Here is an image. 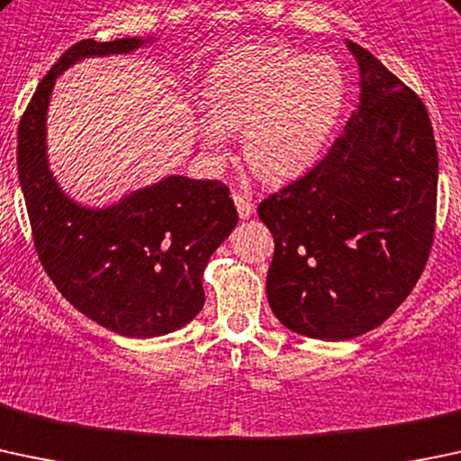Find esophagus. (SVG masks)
Instances as JSON below:
<instances>
[{"mask_svg":"<svg viewBox=\"0 0 461 461\" xmlns=\"http://www.w3.org/2000/svg\"><path fill=\"white\" fill-rule=\"evenodd\" d=\"M231 198L236 203V210H239L240 218H249L254 214V201H251L249 194L245 192H231Z\"/></svg>","mask_w":461,"mask_h":461,"instance_id":"1","label":"esophagus"}]
</instances>
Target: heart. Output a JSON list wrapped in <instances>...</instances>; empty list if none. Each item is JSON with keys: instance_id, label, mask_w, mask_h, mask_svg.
I'll return each instance as SVG.
<instances>
[{"instance_id": "obj_1", "label": "heart", "mask_w": 461, "mask_h": 461, "mask_svg": "<svg viewBox=\"0 0 461 461\" xmlns=\"http://www.w3.org/2000/svg\"><path fill=\"white\" fill-rule=\"evenodd\" d=\"M347 101L345 70L329 55L243 46L216 61L203 84L198 137L225 154L243 128V154L265 181H287L318 161Z\"/></svg>"}]
</instances>
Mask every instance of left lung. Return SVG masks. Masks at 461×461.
Returning <instances> with one entry per match:
<instances>
[{
    "mask_svg": "<svg viewBox=\"0 0 461 461\" xmlns=\"http://www.w3.org/2000/svg\"><path fill=\"white\" fill-rule=\"evenodd\" d=\"M360 104L327 157L271 194L258 216L274 236L267 300L300 336L348 340L380 327L429 260L438 148L422 99L348 41Z\"/></svg>",
    "mask_w": 461,
    "mask_h": 461,
    "instance_id": "1",
    "label": "left lung"
}]
</instances>
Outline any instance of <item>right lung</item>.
Here are the masks:
<instances>
[{
    "label": "right lung",
    "mask_w": 461,
    "mask_h": 461,
    "mask_svg": "<svg viewBox=\"0 0 461 461\" xmlns=\"http://www.w3.org/2000/svg\"><path fill=\"white\" fill-rule=\"evenodd\" d=\"M149 41L84 39L68 48L17 130L19 183L43 269L72 307L125 338L166 336L196 318L207 260L239 222L218 181L172 174L108 207H88L52 176L46 119L57 77L81 59L128 55Z\"/></svg>",
    "instance_id": "add662e5"
}]
</instances>
